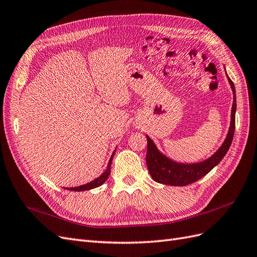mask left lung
I'll return each mask as SVG.
<instances>
[{
  "label": "left lung",
  "instance_id": "8db88e82",
  "mask_svg": "<svg viewBox=\"0 0 257 257\" xmlns=\"http://www.w3.org/2000/svg\"><path fill=\"white\" fill-rule=\"evenodd\" d=\"M228 81L234 93V102L231 107L230 126L226 139L211 158L208 160L196 163V164H181V163L174 162L163 155L157 146L151 141L149 136H147L148 149L146 155V162L149 173L154 181L159 183L173 185V186H185L188 184L196 182L200 178L206 176L210 170L216 166L227 153L232 142V137L235 133V113H236V92L234 82L228 77Z\"/></svg>",
  "mask_w": 257,
  "mask_h": 257
}]
</instances>
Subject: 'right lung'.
Returning <instances> with one entry per match:
<instances>
[{"label": "right lung", "mask_w": 257, "mask_h": 257, "mask_svg": "<svg viewBox=\"0 0 257 257\" xmlns=\"http://www.w3.org/2000/svg\"><path fill=\"white\" fill-rule=\"evenodd\" d=\"M114 153H115V151L112 153L111 158L109 160V163H108V166H107L106 172L103 173L98 178L94 179V180H93V181H91V182H89L87 184H84V185L76 186V188H69V189H66V190L75 191V192H80V191H87V190H91V189H95V188H97V186L102 185L107 180L108 177H109V175H110V166H111V162H112V158H113Z\"/></svg>", "instance_id": "1"}]
</instances>
